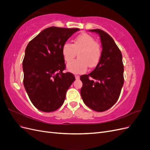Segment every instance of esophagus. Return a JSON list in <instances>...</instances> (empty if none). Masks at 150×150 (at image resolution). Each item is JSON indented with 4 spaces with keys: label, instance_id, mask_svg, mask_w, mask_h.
Instances as JSON below:
<instances>
[{
    "label": "esophagus",
    "instance_id": "obj_1",
    "mask_svg": "<svg viewBox=\"0 0 150 150\" xmlns=\"http://www.w3.org/2000/svg\"><path fill=\"white\" fill-rule=\"evenodd\" d=\"M75 79H76V80H78V79H80V76H79V75H75Z\"/></svg>",
    "mask_w": 150,
    "mask_h": 150
}]
</instances>
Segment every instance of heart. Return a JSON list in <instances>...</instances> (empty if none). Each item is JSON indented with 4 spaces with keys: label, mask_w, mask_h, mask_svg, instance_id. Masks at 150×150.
Wrapping results in <instances>:
<instances>
[{
    "label": "heart",
    "mask_w": 150,
    "mask_h": 150,
    "mask_svg": "<svg viewBox=\"0 0 150 150\" xmlns=\"http://www.w3.org/2000/svg\"><path fill=\"white\" fill-rule=\"evenodd\" d=\"M78 53L79 59L71 62ZM62 55L67 63H71L67 65L68 70L74 74H82L90 68L96 67L99 63L102 49L95 38L87 33H82L76 37L72 45L66 42L62 47Z\"/></svg>",
    "instance_id": "heart-1"
}]
</instances>
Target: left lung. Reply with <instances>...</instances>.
I'll return each mask as SVG.
<instances>
[{"label":"left lung","mask_w":150,"mask_h":150,"mask_svg":"<svg viewBox=\"0 0 150 150\" xmlns=\"http://www.w3.org/2000/svg\"><path fill=\"white\" fill-rule=\"evenodd\" d=\"M100 37L102 51L99 63L91 73L80 76V93L85 104L97 112H104L118 100L124 84L122 56L114 40L99 29H91ZM89 77H91L90 79Z\"/></svg>","instance_id":"obj_1"}]
</instances>
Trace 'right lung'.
Returning <instances> with one entry per match:
<instances>
[{
	"label": "right lung",
	"instance_id": "right-lung-1",
	"mask_svg": "<svg viewBox=\"0 0 150 150\" xmlns=\"http://www.w3.org/2000/svg\"><path fill=\"white\" fill-rule=\"evenodd\" d=\"M79 28L50 27L29 41L23 62V83L35 108L53 112L63 105L75 76L63 73L62 47Z\"/></svg>",
	"mask_w": 150,
	"mask_h": 150
}]
</instances>
